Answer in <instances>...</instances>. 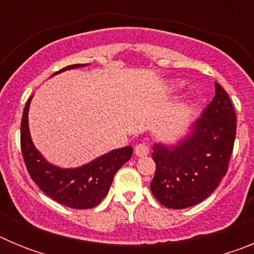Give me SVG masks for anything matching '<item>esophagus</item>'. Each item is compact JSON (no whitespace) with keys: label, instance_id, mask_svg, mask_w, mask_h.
I'll return each mask as SVG.
<instances>
[{"label":"esophagus","instance_id":"esophagus-1","mask_svg":"<svg viewBox=\"0 0 254 254\" xmlns=\"http://www.w3.org/2000/svg\"><path fill=\"white\" fill-rule=\"evenodd\" d=\"M134 154L140 156V158H143V156L149 155V147L145 143H138V145L134 146Z\"/></svg>","mask_w":254,"mask_h":254}]
</instances>
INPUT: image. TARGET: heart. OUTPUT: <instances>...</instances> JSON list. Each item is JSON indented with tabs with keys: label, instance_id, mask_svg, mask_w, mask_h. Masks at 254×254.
<instances>
[{
	"label": "heart",
	"instance_id": "b5f03b06",
	"mask_svg": "<svg viewBox=\"0 0 254 254\" xmlns=\"http://www.w3.org/2000/svg\"><path fill=\"white\" fill-rule=\"evenodd\" d=\"M177 86H178V84H174V85H173V86H172V87H173V89H176V87H177Z\"/></svg>",
	"mask_w": 254,
	"mask_h": 254
}]
</instances>
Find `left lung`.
<instances>
[{
  "mask_svg": "<svg viewBox=\"0 0 254 254\" xmlns=\"http://www.w3.org/2000/svg\"><path fill=\"white\" fill-rule=\"evenodd\" d=\"M237 132V117L229 95L215 82V96L202 116L176 143L152 146L156 164L151 192L168 208L202 202L228 172Z\"/></svg>",
  "mask_w": 254,
  "mask_h": 254,
  "instance_id": "obj_1",
  "label": "left lung"
}]
</instances>
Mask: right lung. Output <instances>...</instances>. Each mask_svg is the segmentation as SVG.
Here are the masks:
<instances>
[{"instance_id":"add662e5","label":"right lung","mask_w":254,"mask_h":254,"mask_svg":"<svg viewBox=\"0 0 254 254\" xmlns=\"http://www.w3.org/2000/svg\"><path fill=\"white\" fill-rule=\"evenodd\" d=\"M85 66L87 64H71L52 76L64 72L67 69ZM31 99L33 95L29 98L24 108L20 132L22 158L31 179L47 196L61 205L77 210L95 207L107 196L116 173L131 159L133 149L132 146H126L112 150L77 168H61L53 165L38 151L31 141L28 120Z\"/></svg>"}]
</instances>
